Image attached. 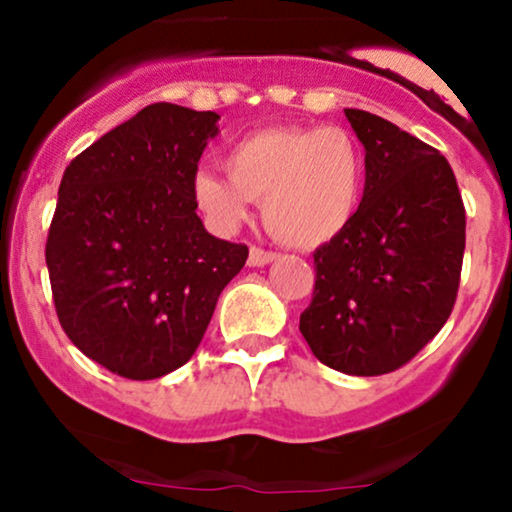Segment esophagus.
Instances as JSON below:
<instances>
[{
    "label": "esophagus",
    "instance_id": "obj_1",
    "mask_svg": "<svg viewBox=\"0 0 512 512\" xmlns=\"http://www.w3.org/2000/svg\"><path fill=\"white\" fill-rule=\"evenodd\" d=\"M274 260H276V252L262 250V248H257V245H252V248H250L248 264H252V267H264V264H269Z\"/></svg>",
    "mask_w": 512,
    "mask_h": 512
}]
</instances>
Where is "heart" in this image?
Here are the masks:
<instances>
[{
    "label": "heart",
    "instance_id": "b5f03b06",
    "mask_svg": "<svg viewBox=\"0 0 512 512\" xmlns=\"http://www.w3.org/2000/svg\"><path fill=\"white\" fill-rule=\"evenodd\" d=\"M226 178L199 170L192 199L209 226L233 233L262 202L267 231L286 248L315 250L339 238L366 187L363 149L342 127H269L248 134L223 158Z\"/></svg>",
    "mask_w": 512,
    "mask_h": 512
}]
</instances>
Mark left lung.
<instances>
[{"label": "left lung", "mask_w": 512, "mask_h": 512, "mask_svg": "<svg viewBox=\"0 0 512 512\" xmlns=\"http://www.w3.org/2000/svg\"><path fill=\"white\" fill-rule=\"evenodd\" d=\"M344 113L366 149V187L351 226L313 252L315 291L301 334L325 366L383 375L448 322L467 219L438 149L366 110Z\"/></svg>", "instance_id": "obj_1"}]
</instances>
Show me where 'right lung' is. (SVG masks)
Instances as JSON below:
<instances>
[{"label": "right lung", "instance_id": "1", "mask_svg": "<svg viewBox=\"0 0 512 512\" xmlns=\"http://www.w3.org/2000/svg\"><path fill=\"white\" fill-rule=\"evenodd\" d=\"M219 115L154 103L69 163L45 262L62 330L110 373L185 366L248 245L207 233L192 199Z\"/></svg>", "mask_w": 512, "mask_h": 512}]
</instances>
